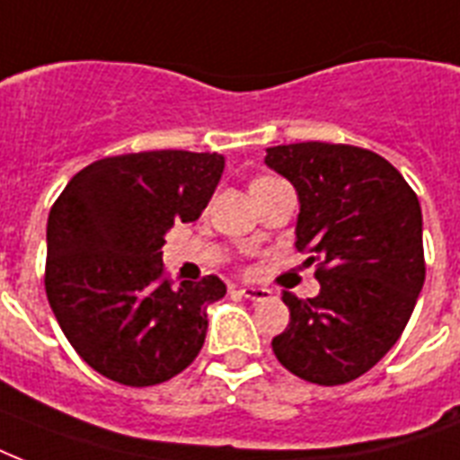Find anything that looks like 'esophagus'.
<instances>
[{
	"mask_svg": "<svg viewBox=\"0 0 460 460\" xmlns=\"http://www.w3.org/2000/svg\"><path fill=\"white\" fill-rule=\"evenodd\" d=\"M238 294L243 296V298H248V301H267V298L272 296V291L260 287H241L238 288Z\"/></svg>",
	"mask_w": 460,
	"mask_h": 460,
	"instance_id": "esophagus-1",
	"label": "esophagus"
}]
</instances>
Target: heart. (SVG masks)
<instances>
[{"mask_svg": "<svg viewBox=\"0 0 460 460\" xmlns=\"http://www.w3.org/2000/svg\"><path fill=\"white\" fill-rule=\"evenodd\" d=\"M270 179H272V176H260V179H255V181H252L251 186H258V183H262V181H270Z\"/></svg>", "mask_w": 460, "mask_h": 460, "instance_id": "obj_1", "label": "heart"}]
</instances>
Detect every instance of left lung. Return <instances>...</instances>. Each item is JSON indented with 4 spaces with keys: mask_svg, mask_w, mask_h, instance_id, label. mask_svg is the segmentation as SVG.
Listing matches in <instances>:
<instances>
[{
    "mask_svg": "<svg viewBox=\"0 0 460 460\" xmlns=\"http://www.w3.org/2000/svg\"><path fill=\"white\" fill-rule=\"evenodd\" d=\"M265 164L294 183L296 248L317 262L320 281L314 298L284 291L291 317L272 339L274 356L313 385L353 382L399 341L425 284L418 195L365 147L277 146Z\"/></svg>",
    "mask_w": 460,
    "mask_h": 460,
    "instance_id": "left-lung-1",
    "label": "left lung"
}]
</instances>
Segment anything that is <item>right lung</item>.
I'll return each mask as SVG.
<instances>
[{"label": "right lung", "mask_w": 460, "mask_h": 460, "mask_svg": "<svg viewBox=\"0 0 460 460\" xmlns=\"http://www.w3.org/2000/svg\"><path fill=\"white\" fill-rule=\"evenodd\" d=\"M222 172L217 153L104 157L49 209L47 301L75 353L111 382L162 385L200 353L208 305L226 287L215 274L173 287L162 245L173 224L202 215Z\"/></svg>", "instance_id": "obj_1"}]
</instances>
